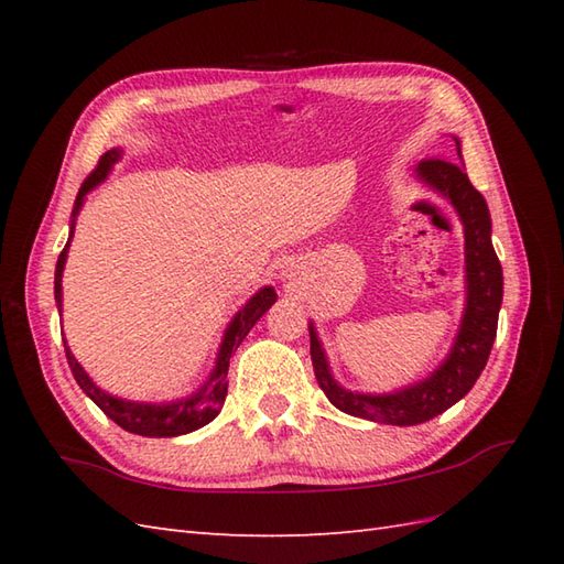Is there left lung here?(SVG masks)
Instances as JSON below:
<instances>
[{"label": "left lung", "mask_w": 564, "mask_h": 564, "mask_svg": "<svg viewBox=\"0 0 564 564\" xmlns=\"http://www.w3.org/2000/svg\"><path fill=\"white\" fill-rule=\"evenodd\" d=\"M453 142L455 154L463 162L460 140L453 135ZM414 178L451 203L465 235V307L448 356L434 373L406 388L380 394L354 392L339 386L332 376L317 329L313 322L307 325L315 378L327 400L346 414L392 426L424 424L470 392L492 351L501 295H505V275H501V263L492 247V218H489L487 200L470 184L463 166L438 158L424 160L416 164Z\"/></svg>", "instance_id": "left-lung-1"}]
</instances>
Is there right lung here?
I'll list each match as a JSON object with an SVG mask.
<instances>
[{
    "instance_id": "add662e5",
    "label": "right lung",
    "mask_w": 564,
    "mask_h": 564,
    "mask_svg": "<svg viewBox=\"0 0 564 564\" xmlns=\"http://www.w3.org/2000/svg\"><path fill=\"white\" fill-rule=\"evenodd\" d=\"M121 154H123L121 148H113L106 154H101L97 170L84 178V184L75 198L67 245L63 251H59L57 263H55L57 313H63V271H65L69 242H72V237H75V223H77V215L84 206V198H87L89 191H94L99 184L106 182V176L111 174L113 164L121 160ZM275 297L279 295H275L271 285H263V289H259L254 295L249 297V301L242 305V310H237L235 317L230 319V325H227V329L223 334L220 349H218V356H215V366L210 370V376L196 392L186 394V398H178L172 402H135V400L116 398V394L101 390L97 382L89 378L87 370L82 368L75 354L69 351L67 341L63 339L67 364L72 368V376H75V380H77V386L84 390V394H87L89 400H94V404H97L106 416L113 419L118 426L130 431V434L150 436V438H170V436L191 434V431L210 424L213 419L220 414L223 402L227 398V368H230V356H232V351H237V346L242 344L249 329L257 325L259 317L275 303Z\"/></svg>"
}]
</instances>
